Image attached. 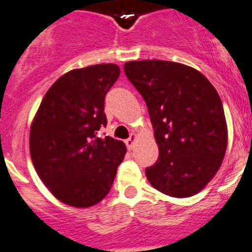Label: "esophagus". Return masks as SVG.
Segmentation results:
<instances>
[{
  "mask_svg": "<svg viewBox=\"0 0 252 252\" xmlns=\"http://www.w3.org/2000/svg\"><path fill=\"white\" fill-rule=\"evenodd\" d=\"M135 139H137V135L135 134H130V137L128 138V139L126 140V148L130 151L133 147H134V143H135Z\"/></svg>",
  "mask_w": 252,
  "mask_h": 252,
  "instance_id": "1",
  "label": "esophagus"
}]
</instances>
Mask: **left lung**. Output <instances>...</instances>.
<instances>
[{"label":"left lung","mask_w":252,"mask_h":252,"mask_svg":"<svg viewBox=\"0 0 252 252\" xmlns=\"http://www.w3.org/2000/svg\"><path fill=\"white\" fill-rule=\"evenodd\" d=\"M124 71L148 108L159 156L146 168L156 189L185 198L219 171L227 126L219 93L196 69L162 60L129 61Z\"/></svg>","instance_id":"obj_1"}]
</instances>
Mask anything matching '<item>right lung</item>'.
Masks as SVG:
<instances>
[{"label":"right lung","instance_id":"right-lung-1","mask_svg":"<svg viewBox=\"0 0 252 252\" xmlns=\"http://www.w3.org/2000/svg\"><path fill=\"white\" fill-rule=\"evenodd\" d=\"M115 64L75 69L47 90L30 131L32 163L54 196L74 207H90L108 194L126 144L99 137L106 126L105 95L119 78Z\"/></svg>","mask_w":252,"mask_h":252}]
</instances>
